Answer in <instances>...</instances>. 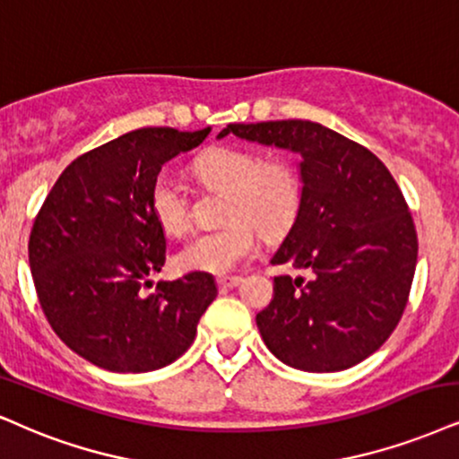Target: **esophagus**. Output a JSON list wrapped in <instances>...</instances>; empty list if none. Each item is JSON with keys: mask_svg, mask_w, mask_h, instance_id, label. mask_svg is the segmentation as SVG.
I'll return each instance as SVG.
<instances>
[{"mask_svg": "<svg viewBox=\"0 0 459 459\" xmlns=\"http://www.w3.org/2000/svg\"><path fill=\"white\" fill-rule=\"evenodd\" d=\"M242 282L240 276H219L217 279V285L221 290H234V287H238Z\"/></svg>", "mask_w": 459, "mask_h": 459, "instance_id": "esophagus-1", "label": "esophagus"}]
</instances>
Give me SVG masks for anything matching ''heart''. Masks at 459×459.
<instances>
[{
  "label": "heart",
  "instance_id": "b5f03b06",
  "mask_svg": "<svg viewBox=\"0 0 459 459\" xmlns=\"http://www.w3.org/2000/svg\"><path fill=\"white\" fill-rule=\"evenodd\" d=\"M200 183L228 191L223 228L202 231L177 253L183 273L228 274L257 251V230L265 238H279L291 228L302 202L298 169L281 157L264 160L262 152L242 146H219L194 163ZM151 214L168 236L189 228V200L185 186L169 174L152 180Z\"/></svg>",
  "mask_w": 459,
  "mask_h": 459
}]
</instances>
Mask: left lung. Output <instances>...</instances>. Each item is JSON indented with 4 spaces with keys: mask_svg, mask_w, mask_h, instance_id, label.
<instances>
[{
    "mask_svg": "<svg viewBox=\"0 0 459 459\" xmlns=\"http://www.w3.org/2000/svg\"><path fill=\"white\" fill-rule=\"evenodd\" d=\"M238 135L299 157L302 202L270 264L308 270L274 276V298L255 316L265 347L304 372L359 364L404 313L417 234L403 191L377 155L313 121L231 123Z\"/></svg>",
    "mask_w": 459,
    "mask_h": 459,
    "instance_id": "1",
    "label": "left lung"
}]
</instances>
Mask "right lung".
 I'll return each instance as SVG.
<instances>
[{
  "instance_id": "obj_1",
  "label": "right lung",
  "mask_w": 459,
  "mask_h": 459,
  "mask_svg": "<svg viewBox=\"0 0 459 459\" xmlns=\"http://www.w3.org/2000/svg\"><path fill=\"white\" fill-rule=\"evenodd\" d=\"M211 127H143L84 152L64 169L38 212L30 265L56 336L110 372H151L194 342L217 298L212 274L189 273L143 291L166 262V234L151 214L152 180L200 146Z\"/></svg>"
}]
</instances>
